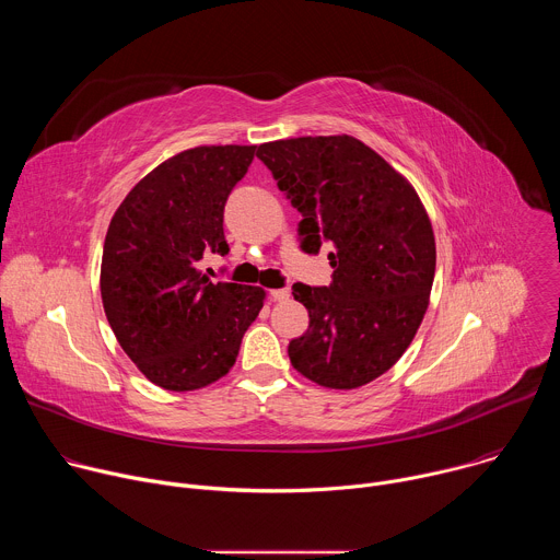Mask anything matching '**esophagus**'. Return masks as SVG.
<instances>
[{
    "label": "esophagus",
    "mask_w": 560,
    "mask_h": 560,
    "mask_svg": "<svg viewBox=\"0 0 560 560\" xmlns=\"http://www.w3.org/2000/svg\"><path fill=\"white\" fill-rule=\"evenodd\" d=\"M290 296V290L288 288H277V290H270V299L272 301H285Z\"/></svg>",
    "instance_id": "obj_1"
}]
</instances>
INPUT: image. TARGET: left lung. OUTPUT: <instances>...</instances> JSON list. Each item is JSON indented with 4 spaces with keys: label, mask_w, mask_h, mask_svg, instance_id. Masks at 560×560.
<instances>
[{
    "label": "left lung",
    "mask_w": 560,
    "mask_h": 560,
    "mask_svg": "<svg viewBox=\"0 0 560 560\" xmlns=\"http://www.w3.org/2000/svg\"><path fill=\"white\" fill-rule=\"evenodd\" d=\"M257 156L301 212L299 248H332L330 285H292L310 326L290 341V363L324 387L365 385L401 359L428 310L436 268L428 212L383 156L348 135L261 143Z\"/></svg>",
    "instance_id": "1"
}]
</instances>
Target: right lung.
<instances>
[{
	"label": "right lung",
	"instance_id": "1",
	"mask_svg": "<svg viewBox=\"0 0 560 560\" xmlns=\"http://www.w3.org/2000/svg\"><path fill=\"white\" fill-rule=\"evenodd\" d=\"M257 145H201L148 173L104 242L102 301L132 363L154 385L188 392L221 378L264 307L255 285L212 283L203 253L225 257L223 210Z\"/></svg>",
	"mask_w": 560,
	"mask_h": 560
}]
</instances>
